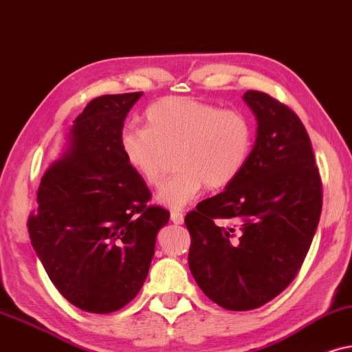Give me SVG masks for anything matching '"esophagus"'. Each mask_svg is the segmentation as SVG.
Listing matches in <instances>:
<instances>
[{"instance_id": "34e87169", "label": "esophagus", "mask_w": 352, "mask_h": 352, "mask_svg": "<svg viewBox=\"0 0 352 352\" xmlns=\"http://www.w3.org/2000/svg\"><path fill=\"white\" fill-rule=\"evenodd\" d=\"M170 220H172L173 223L180 225V223H184L185 215H184V212H180V210H172V214H170Z\"/></svg>"}]
</instances>
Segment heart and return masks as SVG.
<instances>
[{"label": "heart", "mask_w": 352, "mask_h": 352, "mask_svg": "<svg viewBox=\"0 0 352 352\" xmlns=\"http://www.w3.org/2000/svg\"><path fill=\"white\" fill-rule=\"evenodd\" d=\"M252 146L254 132L243 112L180 96L154 102L144 112V127L120 135L125 161L149 186L161 184L172 154L177 170L157 193L170 209L185 208L204 185L222 190L233 184Z\"/></svg>", "instance_id": "obj_1"}]
</instances>
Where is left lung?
<instances>
[{
  "instance_id": "8db88e82",
  "label": "left lung",
  "mask_w": 352,
  "mask_h": 352,
  "mask_svg": "<svg viewBox=\"0 0 352 352\" xmlns=\"http://www.w3.org/2000/svg\"><path fill=\"white\" fill-rule=\"evenodd\" d=\"M243 100L257 119L250 161L222 193L185 217L191 274L228 311L264 306L293 282L322 212L320 173L302 122L267 93L250 90Z\"/></svg>"
}]
</instances>
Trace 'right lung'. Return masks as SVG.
I'll use <instances>...</instances> for the list:
<instances>
[{
    "label": "right lung",
    "instance_id": "obj_1",
    "mask_svg": "<svg viewBox=\"0 0 352 352\" xmlns=\"http://www.w3.org/2000/svg\"><path fill=\"white\" fill-rule=\"evenodd\" d=\"M143 91L88 102L58 161L41 177L29 235L46 274L75 307L119 311L142 289L170 212L148 206V186L120 149L124 120Z\"/></svg>",
    "mask_w": 352,
    "mask_h": 352
}]
</instances>
